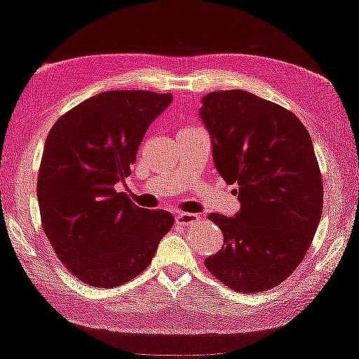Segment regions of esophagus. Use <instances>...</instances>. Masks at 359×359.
<instances>
[{
  "label": "esophagus",
  "mask_w": 359,
  "mask_h": 359,
  "mask_svg": "<svg viewBox=\"0 0 359 359\" xmlns=\"http://www.w3.org/2000/svg\"><path fill=\"white\" fill-rule=\"evenodd\" d=\"M175 221L180 226H194L198 221H200V217H198V214H191V212H179L177 216H175Z\"/></svg>",
  "instance_id": "obj_1"
}]
</instances>
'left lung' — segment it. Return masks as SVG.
<instances>
[{"mask_svg": "<svg viewBox=\"0 0 359 359\" xmlns=\"http://www.w3.org/2000/svg\"><path fill=\"white\" fill-rule=\"evenodd\" d=\"M200 117L212 159L240 211L210 214L224 247L205 259L229 288L258 293L279 285L302 263L323 214L324 191L311 137L282 106L245 90L203 96Z\"/></svg>", "mask_w": 359, "mask_h": 359, "instance_id": "obj_1", "label": "left lung"}]
</instances>
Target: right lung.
I'll use <instances>...</instances> for the list:
<instances>
[{"label": "right lung", "mask_w": 359, "mask_h": 359, "mask_svg": "<svg viewBox=\"0 0 359 359\" xmlns=\"http://www.w3.org/2000/svg\"><path fill=\"white\" fill-rule=\"evenodd\" d=\"M170 101V93L147 90L103 92L67 111L48 133L36 182L41 226L61 263L87 285L135 279L174 226L170 212L138 208L116 190Z\"/></svg>", "instance_id": "right-lung-1"}]
</instances>
